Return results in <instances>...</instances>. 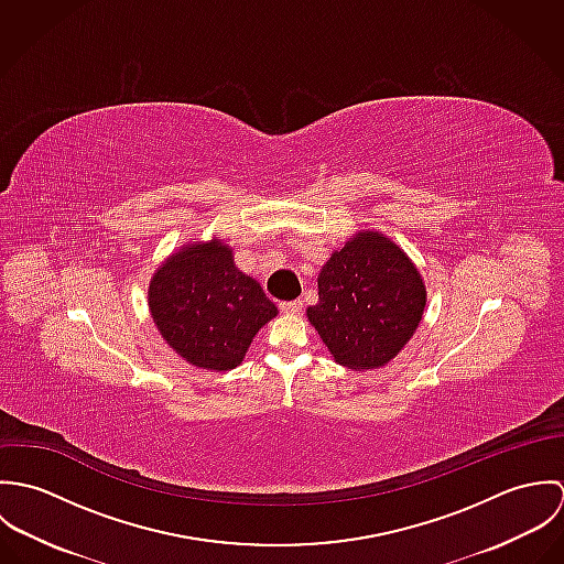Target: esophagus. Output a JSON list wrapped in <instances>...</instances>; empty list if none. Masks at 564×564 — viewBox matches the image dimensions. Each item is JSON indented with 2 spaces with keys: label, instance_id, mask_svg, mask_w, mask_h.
<instances>
[{
  "label": "esophagus",
  "instance_id": "obj_1",
  "mask_svg": "<svg viewBox=\"0 0 564 564\" xmlns=\"http://www.w3.org/2000/svg\"><path fill=\"white\" fill-rule=\"evenodd\" d=\"M304 308V304L300 300H293V302H282L280 304V311L286 313V315H300Z\"/></svg>",
  "mask_w": 564,
  "mask_h": 564
}]
</instances>
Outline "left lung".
I'll return each mask as SVG.
<instances>
[{
    "instance_id": "1",
    "label": "left lung",
    "mask_w": 564,
    "mask_h": 564,
    "mask_svg": "<svg viewBox=\"0 0 564 564\" xmlns=\"http://www.w3.org/2000/svg\"><path fill=\"white\" fill-rule=\"evenodd\" d=\"M319 302L306 317L332 358L354 371L389 365L416 332L427 291L393 239L360 230L334 249L317 278Z\"/></svg>"
}]
</instances>
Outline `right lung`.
Segmentation results:
<instances>
[{
	"label": "right lung",
	"mask_w": 564,
	"mask_h": 564,
	"mask_svg": "<svg viewBox=\"0 0 564 564\" xmlns=\"http://www.w3.org/2000/svg\"><path fill=\"white\" fill-rule=\"evenodd\" d=\"M148 304L166 345L206 371L239 367L258 329L278 317V306L237 267L235 249L221 237L191 239L164 258L150 280Z\"/></svg>",
	"instance_id": "right-lung-1"
}]
</instances>
